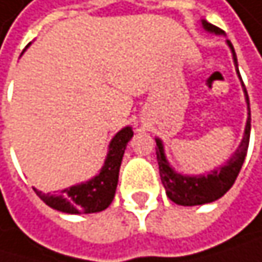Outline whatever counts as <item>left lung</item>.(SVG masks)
Wrapping results in <instances>:
<instances>
[{
    "label": "left lung",
    "mask_w": 262,
    "mask_h": 262,
    "mask_svg": "<svg viewBox=\"0 0 262 262\" xmlns=\"http://www.w3.org/2000/svg\"><path fill=\"white\" fill-rule=\"evenodd\" d=\"M202 28L209 32V34H215V35H225V32L219 29L217 26L208 23L206 20H202ZM227 45L233 54V62H234V69L236 73L239 76L242 90H244V97H245V103H247V122H245V129H244V136L242 140L239 143V147L236 148V151L222 164L215 168H212L208 173H202V175H183L178 173L177 170L170 165V162L167 161L165 156V150H164V143L159 137H155L156 140V156H158V164H159V175H161V181L162 186L165 189L167 197L172 200L177 205L181 206H197V205H206V203H212L215 200H219L220 197L230 190V187L234 184L241 167L245 161L247 156V150H248V140H250V103H248V95L245 85L242 82L241 73H239V67H237V57L234 53V48L231 45L230 40H227Z\"/></svg>",
    "instance_id": "left-lung-1"
}]
</instances>
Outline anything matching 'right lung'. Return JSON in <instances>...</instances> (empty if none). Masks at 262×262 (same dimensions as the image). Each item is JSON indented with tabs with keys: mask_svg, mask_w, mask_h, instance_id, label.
Masks as SVG:
<instances>
[{
	"mask_svg": "<svg viewBox=\"0 0 262 262\" xmlns=\"http://www.w3.org/2000/svg\"><path fill=\"white\" fill-rule=\"evenodd\" d=\"M133 134V128L125 126L112 137L104 164L94 178L65 187L57 195L45 193L34 187L35 193L50 208L65 214H92L104 211L114 200L122 159Z\"/></svg>",
	"mask_w": 262,
	"mask_h": 262,
	"instance_id": "right-lung-1",
	"label": "right lung"
}]
</instances>
